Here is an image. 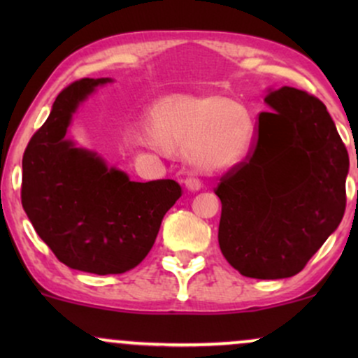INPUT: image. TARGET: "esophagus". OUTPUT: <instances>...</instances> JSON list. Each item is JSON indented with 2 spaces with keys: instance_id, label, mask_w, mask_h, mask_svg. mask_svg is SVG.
I'll return each mask as SVG.
<instances>
[{
  "instance_id": "obj_1",
  "label": "esophagus",
  "mask_w": 358,
  "mask_h": 358,
  "mask_svg": "<svg viewBox=\"0 0 358 358\" xmlns=\"http://www.w3.org/2000/svg\"><path fill=\"white\" fill-rule=\"evenodd\" d=\"M185 187L188 188V190H192V192H196V190H200V188H202V182H200L199 178H187L185 180Z\"/></svg>"
}]
</instances>
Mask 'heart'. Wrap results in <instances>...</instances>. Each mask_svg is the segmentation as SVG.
I'll return each instance as SVG.
<instances>
[{"label": "heart", "mask_w": 358, "mask_h": 358, "mask_svg": "<svg viewBox=\"0 0 358 358\" xmlns=\"http://www.w3.org/2000/svg\"><path fill=\"white\" fill-rule=\"evenodd\" d=\"M143 138L165 153L187 150L202 171L231 168L248 155L254 124L248 109L224 97H182L153 106L141 124Z\"/></svg>", "instance_id": "1"}]
</instances>
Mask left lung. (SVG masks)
I'll list each match as a JSON object with an SVG mask.
<instances>
[{
	"label": "left lung",
	"instance_id": "1",
	"mask_svg": "<svg viewBox=\"0 0 358 358\" xmlns=\"http://www.w3.org/2000/svg\"><path fill=\"white\" fill-rule=\"evenodd\" d=\"M257 141L213 188L222 202L219 245L242 276L298 274L343 219L348 153L318 97L271 90Z\"/></svg>",
	"mask_w": 358,
	"mask_h": 358
}]
</instances>
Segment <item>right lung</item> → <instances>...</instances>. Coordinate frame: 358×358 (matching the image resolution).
<instances>
[{
    "mask_svg": "<svg viewBox=\"0 0 358 358\" xmlns=\"http://www.w3.org/2000/svg\"><path fill=\"white\" fill-rule=\"evenodd\" d=\"M110 79L72 82L23 153L22 205L55 257L104 276L134 269L153 248L165 213L182 196L175 180L131 182L65 139L72 113Z\"/></svg>",
    "mask_w": 358,
    "mask_h": 358,
    "instance_id": "add662e5",
    "label": "right lung"
}]
</instances>
